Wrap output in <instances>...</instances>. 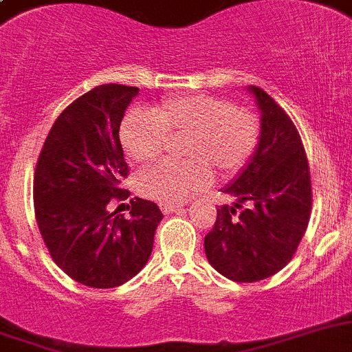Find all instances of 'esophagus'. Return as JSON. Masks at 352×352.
Instances as JSON below:
<instances>
[{"mask_svg": "<svg viewBox=\"0 0 352 352\" xmlns=\"http://www.w3.org/2000/svg\"><path fill=\"white\" fill-rule=\"evenodd\" d=\"M180 207H182V205L172 204V201H164V204H161V210H163L164 214H172V212L180 210Z\"/></svg>", "mask_w": 352, "mask_h": 352, "instance_id": "1", "label": "esophagus"}]
</instances>
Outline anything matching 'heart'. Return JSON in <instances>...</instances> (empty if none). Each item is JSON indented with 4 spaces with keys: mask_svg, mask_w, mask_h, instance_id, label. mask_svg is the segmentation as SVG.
I'll return each instance as SVG.
<instances>
[{
    "mask_svg": "<svg viewBox=\"0 0 352 352\" xmlns=\"http://www.w3.org/2000/svg\"><path fill=\"white\" fill-rule=\"evenodd\" d=\"M122 151L131 163L157 160L170 140H180V156L142 170L137 189L156 201H179L205 188L212 173L219 179L239 175L251 163L261 140V122L252 110L228 98L186 94L163 100L151 113H128L119 129Z\"/></svg>",
    "mask_w": 352,
    "mask_h": 352,
    "instance_id": "obj_1",
    "label": "heart"
}]
</instances>
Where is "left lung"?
<instances>
[{
    "label": "left lung",
    "mask_w": 352,
    "mask_h": 352,
    "mask_svg": "<svg viewBox=\"0 0 352 352\" xmlns=\"http://www.w3.org/2000/svg\"><path fill=\"white\" fill-rule=\"evenodd\" d=\"M261 110V140L251 163L224 189L235 205L217 208L205 235L208 263L235 283H258L293 259L309 226L312 184L302 138L274 98L251 85Z\"/></svg>",
    "instance_id": "8db88e82"
}]
</instances>
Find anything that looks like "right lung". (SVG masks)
<instances>
[{
  "label": "right lung",
  "instance_id": "obj_1",
  "mask_svg": "<svg viewBox=\"0 0 352 352\" xmlns=\"http://www.w3.org/2000/svg\"><path fill=\"white\" fill-rule=\"evenodd\" d=\"M138 87L98 85L69 103L47 135L33 180L38 230L54 263L98 289L128 283L145 267L163 219L148 199H131L129 217L110 214L129 168L119 128Z\"/></svg>",
  "mask_w": 352,
  "mask_h": 352
}]
</instances>
